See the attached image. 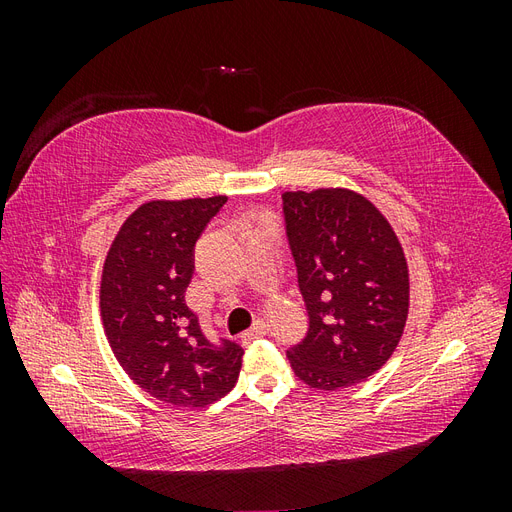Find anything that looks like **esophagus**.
<instances>
[{
  "label": "esophagus",
  "mask_w": 512,
  "mask_h": 512,
  "mask_svg": "<svg viewBox=\"0 0 512 512\" xmlns=\"http://www.w3.org/2000/svg\"><path fill=\"white\" fill-rule=\"evenodd\" d=\"M267 333H269V324L265 320H256L254 327L250 331H245L241 337H243V342H254V339L265 337Z\"/></svg>",
  "instance_id": "obj_1"
}]
</instances>
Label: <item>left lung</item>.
I'll list each match as a JSON object with an SVG mask.
<instances>
[{
	"instance_id": "obj_1",
	"label": "left lung",
	"mask_w": 512,
	"mask_h": 512,
	"mask_svg": "<svg viewBox=\"0 0 512 512\" xmlns=\"http://www.w3.org/2000/svg\"><path fill=\"white\" fill-rule=\"evenodd\" d=\"M282 200L309 318L288 361L314 389H346L376 374L404 333L410 299L404 250L361 194L327 188L286 192Z\"/></svg>"
}]
</instances>
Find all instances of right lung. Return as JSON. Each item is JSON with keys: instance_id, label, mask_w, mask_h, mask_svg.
Here are the masks:
<instances>
[{"instance_id": "obj_1", "label": "right lung", "mask_w": 512, "mask_h": 512, "mask_svg": "<svg viewBox=\"0 0 512 512\" xmlns=\"http://www.w3.org/2000/svg\"><path fill=\"white\" fill-rule=\"evenodd\" d=\"M226 196L151 200L123 222L108 250L100 309L126 374L173 406L203 408L237 384L243 348L211 339L185 305L194 247Z\"/></svg>"}]
</instances>
